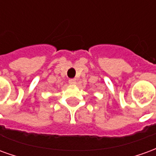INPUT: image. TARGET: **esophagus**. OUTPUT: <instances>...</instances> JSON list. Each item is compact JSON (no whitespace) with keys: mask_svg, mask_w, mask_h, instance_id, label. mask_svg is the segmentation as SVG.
<instances>
[{"mask_svg":"<svg viewBox=\"0 0 156 156\" xmlns=\"http://www.w3.org/2000/svg\"><path fill=\"white\" fill-rule=\"evenodd\" d=\"M68 83H70V84H76V83H77V80L75 79V78H71V79H69L68 80Z\"/></svg>","mask_w":156,"mask_h":156,"instance_id":"obj_1","label":"esophagus"}]
</instances>
